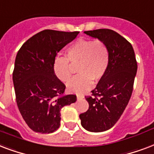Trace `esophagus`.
Instances as JSON below:
<instances>
[{"label": "esophagus", "mask_w": 154, "mask_h": 154, "mask_svg": "<svg viewBox=\"0 0 154 154\" xmlns=\"http://www.w3.org/2000/svg\"><path fill=\"white\" fill-rule=\"evenodd\" d=\"M84 98V96L83 95H77V100H82V99Z\"/></svg>", "instance_id": "34e87169"}]
</instances>
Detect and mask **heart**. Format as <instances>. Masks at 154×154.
<instances>
[{"label":"heart","instance_id":"b5f03b06","mask_svg":"<svg viewBox=\"0 0 154 154\" xmlns=\"http://www.w3.org/2000/svg\"><path fill=\"white\" fill-rule=\"evenodd\" d=\"M66 57L72 65L79 64L77 71L79 75L66 85L67 90L73 93H83L89 90L93 80L99 81L105 75L109 64L108 46L100 40L79 39L67 49ZM68 60L65 58H56L54 61V75L63 82L68 81L72 75Z\"/></svg>","mask_w":154,"mask_h":154}]
</instances>
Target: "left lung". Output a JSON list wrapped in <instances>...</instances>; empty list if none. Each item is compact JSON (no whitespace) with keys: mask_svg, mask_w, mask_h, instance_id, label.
<instances>
[{"mask_svg":"<svg viewBox=\"0 0 154 154\" xmlns=\"http://www.w3.org/2000/svg\"><path fill=\"white\" fill-rule=\"evenodd\" d=\"M84 34L103 42L109 51L108 70L91 91L93 96L86 97L88 110L79 115L86 130L100 133L113 127L128 105L137 63L132 45L116 32L99 29Z\"/></svg>","mask_w":154,"mask_h":154,"instance_id":"1","label":"left lung"}]
</instances>
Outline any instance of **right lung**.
Returning <instances> with one entry per match:
<instances>
[{"label": "right lung", "mask_w": 154, "mask_h": 154, "mask_svg": "<svg viewBox=\"0 0 154 154\" xmlns=\"http://www.w3.org/2000/svg\"><path fill=\"white\" fill-rule=\"evenodd\" d=\"M79 32L45 29L28 39L17 54L13 73L16 101L27 125L37 133H54L60 126V111L76 101L65 95L66 86L54 75L57 54Z\"/></svg>", "instance_id": "1"}]
</instances>
